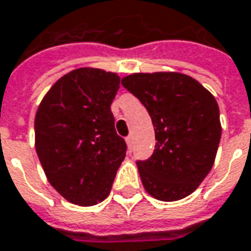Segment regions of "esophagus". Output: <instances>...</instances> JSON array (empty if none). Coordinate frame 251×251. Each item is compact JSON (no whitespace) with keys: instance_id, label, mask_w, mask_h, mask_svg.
<instances>
[{"instance_id":"obj_1","label":"esophagus","mask_w":251,"mask_h":251,"mask_svg":"<svg viewBox=\"0 0 251 251\" xmlns=\"http://www.w3.org/2000/svg\"><path fill=\"white\" fill-rule=\"evenodd\" d=\"M126 142H127V146H128V151L131 152V148H132V137L129 135V137L126 138Z\"/></svg>"}]
</instances>
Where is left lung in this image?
<instances>
[{"mask_svg":"<svg viewBox=\"0 0 251 251\" xmlns=\"http://www.w3.org/2000/svg\"><path fill=\"white\" fill-rule=\"evenodd\" d=\"M122 84L148 109L154 127L152 157L137 161L145 191L163 201L189 196L216 160L223 129L216 98L176 72L134 73Z\"/></svg>","mask_w":251,"mask_h":251,"instance_id":"obj_1","label":"left lung"}]
</instances>
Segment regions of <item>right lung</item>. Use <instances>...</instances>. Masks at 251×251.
I'll return each mask as SVG.
<instances>
[{"label": "right lung", "instance_id": "obj_1", "mask_svg": "<svg viewBox=\"0 0 251 251\" xmlns=\"http://www.w3.org/2000/svg\"><path fill=\"white\" fill-rule=\"evenodd\" d=\"M119 88L117 73L80 67L60 77L37 109V156L50 184L73 204L105 200L126 157L110 110Z\"/></svg>", "mask_w": 251, "mask_h": 251}]
</instances>
